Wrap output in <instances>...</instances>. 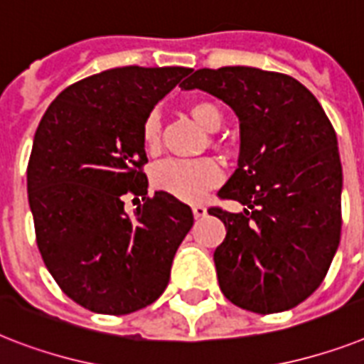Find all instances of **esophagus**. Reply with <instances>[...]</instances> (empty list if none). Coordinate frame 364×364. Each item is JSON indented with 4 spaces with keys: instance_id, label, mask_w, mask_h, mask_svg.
<instances>
[{
    "instance_id": "34e87169",
    "label": "esophagus",
    "mask_w": 364,
    "mask_h": 364,
    "mask_svg": "<svg viewBox=\"0 0 364 364\" xmlns=\"http://www.w3.org/2000/svg\"><path fill=\"white\" fill-rule=\"evenodd\" d=\"M192 213H194V217L196 218H202V217H205L208 209L203 208L202 203H194V205H192Z\"/></svg>"
}]
</instances>
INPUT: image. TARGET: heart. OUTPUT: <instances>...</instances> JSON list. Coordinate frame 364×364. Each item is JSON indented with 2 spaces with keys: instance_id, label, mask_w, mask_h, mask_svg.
Wrapping results in <instances>:
<instances>
[{
  "instance_id": "obj_1",
  "label": "heart",
  "mask_w": 364,
  "mask_h": 364,
  "mask_svg": "<svg viewBox=\"0 0 364 364\" xmlns=\"http://www.w3.org/2000/svg\"><path fill=\"white\" fill-rule=\"evenodd\" d=\"M188 115L205 132H217L223 127V112L209 100H198L188 106ZM141 146L149 155L162 149L161 117L149 114L141 123ZM220 170L213 161H166L156 164L151 172V183L156 191L166 192L183 202H196L220 183Z\"/></svg>"
}]
</instances>
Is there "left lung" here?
Returning <instances> with one entry per match:
<instances>
[{"instance_id": "left-lung-1", "label": "left lung", "mask_w": 364, "mask_h": 364, "mask_svg": "<svg viewBox=\"0 0 364 364\" xmlns=\"http://www.w3.org/2000/svg\"><path fill=\"white\" fill-rule=\"evenodd\" d=\"M183 90L235 112L239 168L218 191L243 213L209 208L226 226L213 259L233 305L256 314L297 306L323 282L341 243L342 166L335 129L305 85L252 67L198 69Z\"/></svg>"}]
</instances>
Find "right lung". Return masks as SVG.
<instances>
[{
    "label": "right lung",
    "instance_id": "right-lung-1",
    "mask_svg": "<svg viewBox=\"0 0 364 364\" xmlns=\"http://www.w3.org/2000/svg\"><path fill=\"white\" fill-rule=\"evenodd\" d=\"M191 69L119 67L69 85L44 112L28 162V196L44 265L65 295L123 316L166 289L194 224L187 203L147 194L141 123ZM142 203L129 218L124 198Z\"/></svg>",
    "mask_w": 364,
    "mask_h": 364
}]
</instances>
